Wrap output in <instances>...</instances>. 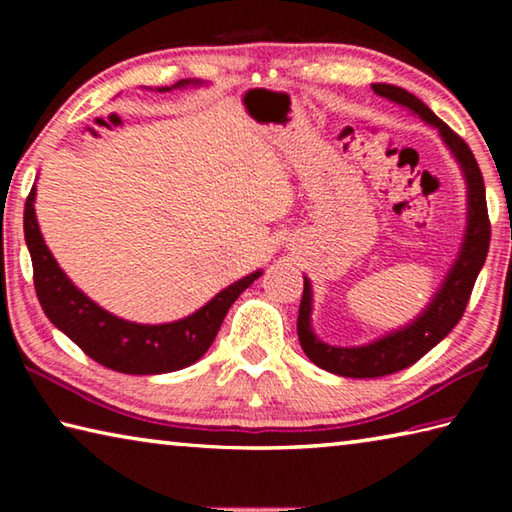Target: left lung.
<instances>
[{"instance_id": "left-lung-1", "label": "left lung", "mask_w": 512, "mask_h": 512, "mask_svg": "<svg viewBox=\"0 0 512 512\" xmlns=\"http://www.w3.org/2000/svg\"><path fill=\"white\" fill-rule=\"evenodd\" d=\"M372 90L379 97L397 103L422 121H427L445 142L449 153L454 155L458 167L463 171L465 187H467V223L465 235L458 255L449 268L440 289L433 293L418 316L409 325L393 329L379 339L366 345H352V348H341V345H329L320 341L314 327H311V309H314V291H311L309 277H305V291L300 300L298 314V339L307 357L316 363L318 368L341 377L352 379H368V377H384L393 375L397 370L413 366L415 361L422 359L431 348L445 339L452 332L470 300L474 289L476 275L485 264L490 248V221H488V205H485V187L479 164L461 137L449 128L443 119L433 115L429 106L406 92L404 88L388 83H372Z\"/></svg>"}]
</instances>
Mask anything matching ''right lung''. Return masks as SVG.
<instances>
[{
  "instance_id": "1",
  "label": "right lung",
  "mask_w": 512,
  "mask_h": 512,
  "mask_svg": "<svg viewBox=\"0 0 512 512\" xmlns=\"http://www.w3.org/2000/svg\"><path fill=\"white\" fill-rule=\"evenodd\" d=\"M196 88L201 81L183 79L158 92ZM36 185L24 205V239L33 262V284L47 318L101 366L124 375H162L192 366L210 350L225 314L264 271L248 273L205 302L201 309L173 323L144 325L110 314L69 280L51 255L36 219Z\"/></svg>"
}]
</instances>
